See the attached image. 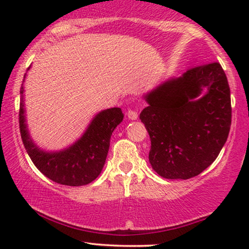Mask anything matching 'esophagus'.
Returning a JSON list of instances; mask_svg holds the SVG:
<instances>
[{
  "label": "esophagus",
  "instance_id": "obj_1",
  "mask_svg": "<svg viewBox=\"0 0 249 249\" xmlns=\"http://www.w3.org/2000/svg\"><path fill=\"white\" fill-rule=\"evenodd\" d=\"M127 115H128V118L130 119V120H136V119L138 118V113L134 110H129L127 112Z\"/></svg>",
  "mask_w": 249,
  "mask_h": 249
}]
</instances>
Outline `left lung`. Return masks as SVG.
Masks as SVG:
<instances>
[{
  "instance_id": "left-lung-1",
  "label": "left lung",
  "mask_w": 249,
  "mask_h": 249,
  "mask_svg": "<svg viewBox=\"0 0 249 249\" xmlns=\"http://www.w3.org/2000/svg\"><path fill=\"white\" fill-rule=\"evenodd\" d=\"M144 97L148 107L139 119L151 138L148 159L158 175L185 180L212 164L231 125L230 87L219 62L192 68Z\"/></svg>"
}]
</instances>
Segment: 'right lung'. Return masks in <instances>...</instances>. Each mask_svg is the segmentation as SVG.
<instances>
[{"label": "right lung", "mask_w": 249, "mask_h": 249, "mask_svg": "<svg viewBox=\"0 0 249 249\" xmlns=\"http://www.w3.org/2000/svg\"><path fill=\"white\" fill-rule=\"evenodd\" d=\"M122 120L124 113L120 107L107 108L93 119L83 137L69 148L44 152L29 137L23 108V84L20 88L19 127L23 146L36 168L60 185L84 186L97 178L107 160L112 132Z\"/></svg>", "instance_id": "obj_1"}]
</instances>
